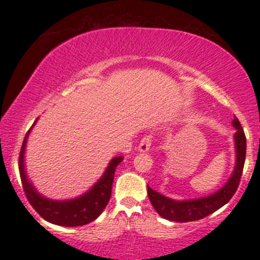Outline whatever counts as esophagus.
<instances>
[{"label": "esophagus", "instance_id": "obj_1", "mask_svg": "<svg viewBox=\"0 0 260 260\" xmlns=\"http://www.w3.org/2000/svg\"><path fill=\"white\" fill-rule=\"evenodd\" d=\"M151 143H153V137L145 136L139 143V147H138L139 151H143V153H144V151H148L151 147Z\"/></svg>", "mask_w": 260, "mask_h": 260}]
</instances>
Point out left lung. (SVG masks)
Returning a JSON list of instances; mask_svg holds the SVG:
<instances>
[{"instance_id":"left-lung-1","label":"left lung","mask_w":260,"mask_h":260,"mask_svg":"<svg viewBox=\"0 0 260 260\" xmlns=\"http://www.w3.org/2000/svg\"><path fill=\"white\" fill-rule=\"evenodd\" d=\"M232 124L237 129V132L235 134L237 162H236L235 172L232 174L230 181L221 189L217 190L216 193H214L210 197L186 202L172 201V199H169L168 197H164L160 193L155 192L154 189H151L148 186L149 199H150L151 204H153L155 210L157 211L160 216L176 222L196 221V220H201L203 217L215 213L216 210L223 207L234 197L238 186H240L241 177H242L244 160H246L247 142L243 128L241 126L240 121L237 120V117L234 118Z\"/></svg>"}]
</instances>
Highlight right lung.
<instances>
[{"instance_id":"add662e5","label":"right lung","mask_w":260,"mask_h":260,"mask_svg":"<svg viewBox=\"0 0 260 260\" xmlns=\"http://www.w3.org/2000/svg\"><path fill=\"white\" fill-rule=\"evenodd\" d=\"M30 131L31 128L25 134L23 145L20 148L19 161H18L23 190H24L28 202L30 203L31 207L37 210V213L43 219L52 223H56V225L73 228V226H82L94 221L103 213L110 198H111L112 183L116 168L118 166V164L122 162L123 157H113L110 165L107 166L105 174L100 178V181H98V183L88 193H85L84 196L66 202L50 201V199L41 197L32 188L24 172V164H23V161H24L23 160L24 159V148L26 138H28Z\"/></svg>"}]
</instances>
